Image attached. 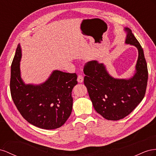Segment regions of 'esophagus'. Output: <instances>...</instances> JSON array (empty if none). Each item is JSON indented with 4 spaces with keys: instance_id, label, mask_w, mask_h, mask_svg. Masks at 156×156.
Returning <instances> with one entry per match:
<instances>
[{
    "instance_id": "esophagus-1",
    "label": "esophagus",
    "mask_w": 156,
    "mask_h": 156,
    "mask_svg": "<svg viewBox=\"0 0 156 156\" xmlns=\"http://www.w3.org/2000/svg\"><path fill=\"white\" fill-rule=\"evenodd\" d=\"M77 81H78V82H79V83L83 82V77L82 76V75H79V76H78V79H77Z\"/></svg>"
}]
</instances>
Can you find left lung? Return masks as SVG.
Returning <instances> with one entry per match:
<instances>
[{
  "mask_svg": "<svg viewBox=\"0 0 156 156\" xmlns=\"http://www.w3.org/2000/svg\"><path fill=\"white\" fill-rule=\"evenodd\" d=\"M125 44L138 50L135 70L128 78H114L106 66L97 61H91L83 69L84 84L96 112L108 120H119L129 114L145 95L148 82L147 63L143 49L131 30L124 27Z\"/></svg>",
  "mask_w": 156,
  "mask_h": 156,
  "instance_id": "left-lung-1",
  "label": "left lung"
}]
</instances>
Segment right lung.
I'll list each match as a JSON object with an SVG mask.
<instances>
[{
    "instance_id": "add662e5",
    "label": "right lung",
    "mask_w": 156,
    "mask_h": 156,
    "mask_svg": "<svg viewBox=\"0 0 156 156\" xmlns=\"http://www.w3.org/2000/svg\"><path fill=\"white\" fill-rule=\"evenodd\" d=\"M22 50L16 49L11 66L10 91L17 110L27 121L44 129L61 127L72 112V91L78 83L76 73L54 70L45 82L25 83L21 76Z\"/></svg>"
}]
</instances>
